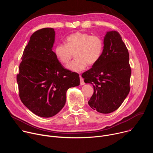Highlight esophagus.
Returning a JSON list of instances; mask_svg holds the SVG:
<instances>
[{
	"mask_svg": "<svg viewBox=\"0 0 153 153\" xmlns=\"http://www.w3.org/2000/svg\"><path fill=\"white\" fill-rule=\"evenodd\" d=\"M80 85H83L85 84V82L83 79L82 77L81 76H80Z\"/></svg>",
	"mask_w": 153,
	"mask_h": 153,
	"instance_id": "1",
	"label": "esophagus"
}]
</instances>
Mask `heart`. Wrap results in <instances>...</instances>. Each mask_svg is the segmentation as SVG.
I'll list each match as a JSON object with an SVG mask.
<instances>
[{
  "label": "heart",
  "mask_w": 153,
  "mask_h": 153,
  "mask_svg": "<svg viewBox=\"0 0 153 153\" xmlns=\"http://www.w3.org/2000/svg\"><path fill=\"white\" fill-rule=\"evenodd\" d=\"M103 50V42L99 36L82 32H76L66 38V45L58 44L54 50L57 59L60 63L67 65L73 54L76 59L67 68L75 73H80L87 66L96 63Z\"/></svg>",
  "instance_id": "obj_1"
}]
</instances>
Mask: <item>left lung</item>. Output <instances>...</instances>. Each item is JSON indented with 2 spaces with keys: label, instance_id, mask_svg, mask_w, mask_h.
<instances>
[{
  "label": "left lung",
  "instance_id": "8db88e82",
  "mask_svg": "<svg viewBox=\"0 0 153 153\" xmlns=\"http://www.w3.org/2000/svg\"><path fill=\"white\" fill-rule=\"evenodd\" d=\"M103 44L100 59L82 77L86 83L93 86L90 107L108 114L118 109L129 94L131 70L128 49L117 31L106 32Z\"/></svg>",
  "mask_w": 153,
  "mask_h": 153
}]
</instances>
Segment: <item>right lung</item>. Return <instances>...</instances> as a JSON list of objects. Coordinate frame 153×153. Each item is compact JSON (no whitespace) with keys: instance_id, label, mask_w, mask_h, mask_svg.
<instances>
[{"instance_id":"obj_1","label":"right lung","mask_w":153,"mask_h":153,"mask_svg":"<svg viewBox=\"0 0 153 153\" xmlns=\"http://www.w3.org/2000/svg\"><path fill=\"white\" fill-rule=\"evenodd\" d=\"M55 31L45 28L34 32L25 47L17 75L19 97L36 115L51 117L66 102V93L80 85L79 75L65 69L53 51Z\"/></svg>"}]
</instances>
